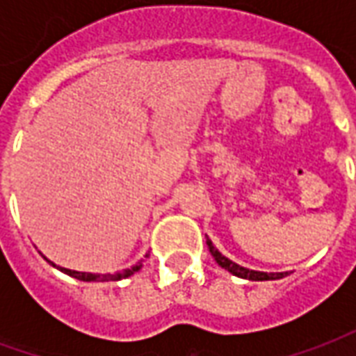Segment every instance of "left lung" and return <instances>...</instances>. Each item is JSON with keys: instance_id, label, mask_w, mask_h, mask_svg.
Returning <instances> with one entry per match:
<instances>
[{"instance_id": "1", "label": "left lung", "mask_w": 356, "mask_h": 356, "mask_svg": "<svg viewBox=\"0 0 356 356\" xmlns=\"http://www.w3.org/2000/svg\"><path fill=\"white\" fill-rule=\"evenodd\" d=\"M208 248L211 255L216 257V261L221 265L223 268H227L229 273H232L234 276H240V278H248V280H276V278H282L284 273H259V270H250V268H244L232 263L231 259H227L225 255H221L216 250V246L211 244V240H208Z\"/></svg>"}]
</instances>
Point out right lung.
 I'll use <instances>...</instances> for the list:
<instances>
[{
    "label": "right lung",
    "instance_id": "add662e5",
    "mask_svg": "<svg viewBox=\"0 0 356 356\" xmlns=\"http://www.w3.org/2000/svg\"><path fill=\"white\" fill-rule=\"evenodd\" d=\"M63 273H66L68 276H74V278H78V280H83V282H108V280H120V278H125V276H131L133 273H137L140 268L139 265H135V267L127 268L124 273H118V275H91V273H78V270H70V268L65 267H58Z\"/></svg>",
    "mask_w": 356,
    "mask_h": 356
}]
</instances>
